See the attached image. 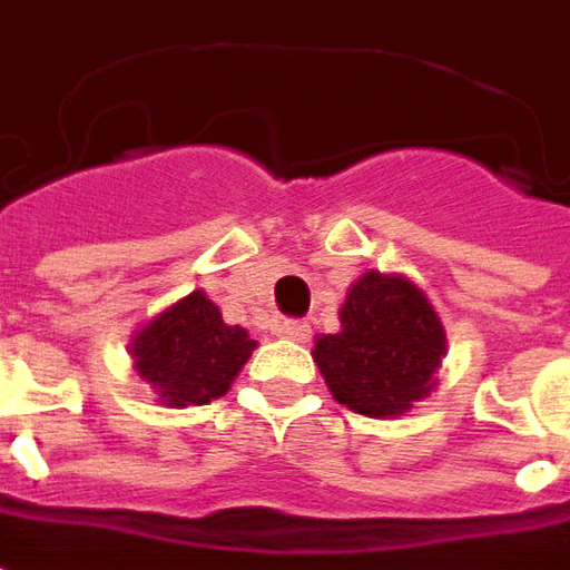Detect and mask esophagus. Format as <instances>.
<instances>
[{"label": "esophagus", "mask_w": 570, "mask_h": 570, "mask_svg": "<svg viewBox=\"0 0 570 570\" xmlns=\"http://www.w3.org/2000/svg\"><path fill=\"white\" fill-rule=\"evenodd\" d=\"M278 334H282L285 341L306 343L309 341V325H306V322H301V318H285V322L278 325Z\"/></svg>", "instance_id": "1"}]
</instances>
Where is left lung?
<instances>
[{
    "mask_svg": "<svg viewBox=\"0 0 570 570\" xmlns=\"http://www.w3.org/2000/svg\"><path fill=\"white\" fill-rule=\"evenodd\" d=\"M445 328L405 276L371 269L341 306V331L318 337L313 358L331 395L356 414L399 417L433 393Z\"/></svg>",
    "mask_w": 570,
    "mask_h": 570,
    "instance_id": "1",
    "label": "left lung"
}]
</instances>
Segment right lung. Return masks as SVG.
Returning a JSON list of instances; mask_svg holds the SVG:
<instances>
[{"instance_id": "right-lung-1", "label": "right lung", "mask_w": 570, "mask_h": 570, "mask_svg": "<svg viewBox=\"0 0 570 570\" xmlns=\"http://www.w3.org/2000/svg\"><path fill=\"white\" fill-rule=\"evenodd\" d=\"M254 346L248 331L227 325L205 292H193L137 331L131 358L163 405L187 407L227 393Z\"/></svg>"}]
</instances>
